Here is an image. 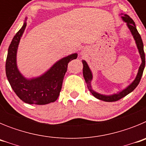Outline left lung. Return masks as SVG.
<instances>
[{
	"label": "left lung",
	"mask_w": 146,
	"mask_h": 146,
	"mask_svg": "<svg viewBox=\"0 0 146 146\" xmlns=\"http://www.w3.org/2000/svg\"><path fill=\"white\" fill-rule=\"evenodd\" d=\"M122 15V14H121ZM122 19H123V21L125 23H126V25L128 26L129 29L130 30L131 34L133 36L135 40V42H136L137 47L138 49L139 53L140 55V58H141L142 60V64L140 66L138 69V73L137 74L136 78H135V80L131 82V84L128 86L127 88H126L125 89H123V91H121V92H118V94H115L113 95H109V96H107V95H103V94H100L99 93L94 91V90L91 88V80H92L93 75L92 72H91V69H89L88 65L87 64L86 60H82V64H83V70H82V73H83V77H84V79L86 80V84H87V87L88 88V90L91 91V94H93V96H95L96 98H97L98 99H100V100H102L104 102H116L119 99H122L123 97L126 96V95H128L129 93H131V91H133L135 89V88L138 86L139 82H140V80H141L142 75H143V73L144 68H145V52H144L143 50V41H142L141 36H140V33H138L137 30L136 26H135V23L133 21V20L130 18L128 15H124L123 17H121Z\"/></svg>",
	"instance_id": "1"
}]
</instances>
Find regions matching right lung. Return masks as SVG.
I'll return each mask as SVG.
<instances>
[{
    "mask_svg": "<svg viewBox=\"0 0 146 146\" xmlns=\"http://www.w3.org/2000/svg\"><path fill=\"white\" fill-rule=\"evenodd\" d=\"M26 25L25 22L9 47L6 61V77L13 91L24 102L38 105L54 102L60 94L68 64L77 58V54H72L63 58L40 77L26 79L17 66V47Z\"/></svg>",
    "mask_w": 146,
    "mask_h": 146,
    "instance_id": "right-lung-1",
    "label": "right lung"
}]
</instances>
